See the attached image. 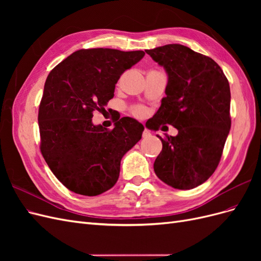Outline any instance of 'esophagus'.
I'll use <instances>...</instances> for the list:
<instances>
[{
    "label": "esophagus",
    "mask_w": 261,
    "mask_h": 261,
    "mask_svg": "<svg viewBox=\"0 0 261 261\" xmlns=\"http://www.w3.org/2000/svg\"><path fill=\"white\" fill-rule=\"evenodd\" d=\"M150 136H151V133H150L149 129L145 128V130L143 132V137H144V138H148V137H150Z\"/></svg>",
    "instance_id": "esophagus-1"
}]
</instances>
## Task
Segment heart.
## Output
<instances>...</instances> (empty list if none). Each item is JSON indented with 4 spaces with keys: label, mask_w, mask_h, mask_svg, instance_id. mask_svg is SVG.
I'll return each instance as SVG.
<instances>
[{
    "label": "heart",
    "mask_w": 261,
    "mask_h": 261,
    "mask_svg": "<svg viewBox=\"0 0 261 261\" xmlns=\"http://www.w3.org/2000/svg\"><path fill=\"white\" fill-rule=\"evenodd\" d=\"M145 113H146V111H145L144 108H136V109H134V114H135L136 116L141 117V116L145 115Z\"/></svg>",
    "instance_id": "obj_1"
}]
</instances>
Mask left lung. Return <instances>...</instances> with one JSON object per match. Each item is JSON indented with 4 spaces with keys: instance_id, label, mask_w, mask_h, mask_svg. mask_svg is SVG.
<instances>
[{
    "instance_id": "1",
    "label": "left lung",
    "mask_w": 261,
    "mask_h": 261,
    "mask_svg": "<svg viewBox=\"0 0 261 261\" xmlns=\"http://www.w3.org/2000/svg\"><path fill=\"white\" fill-rule=\"evenodd\" d=\"M146 53L168 75L161 107L146 123L165 132L169 124L176 136L165 135L153 169L156 176L176 189H192L216 171L231 128L230 85L212 59L178 43Z\"/></svg>"
}]
</instances>
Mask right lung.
<instances>
[{
	"instance_id": "1",
	"label": "right lung",
	"mask_w": 261,
	"mask_h": 261,
	"mask_svg": "<svg viewBox=\"0 0 261 261\" xmlns=\"http://www.w3.org/2000/svg\"><path fill=\"white\" fill-rule=\"evenodd\" d=\"M144 51L88 49L70 54L46 78L39 107L41 153L53 174L69 191L97 196L120 176L123 155L141 139L144 125L122 117L108 130L92 123L114 97L115 84Z\"/></svg>"
}]
</instances>
